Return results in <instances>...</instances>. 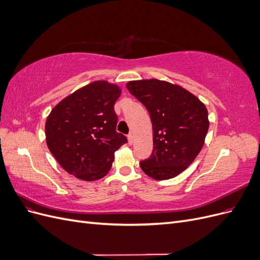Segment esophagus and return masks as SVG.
I'll list each match as a JSON object with an SVG mask.
<instances>
[{"instance_id":"obj_1","label":"esophagus","mask_w":260,"mask_h":260,"mask_svg":"<svg viewBox=\"0 0 260 260\" xmlns=\"http://www.w3.org/2000/svg\"><path fill=\"white\" fill-rule=\"evenodd\" d=\"M128 142H129L130 145L133 143V136H132V133H129V135H128Z\"/></svg>"}]
</instances>
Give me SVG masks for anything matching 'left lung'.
<instances>
[{"mask_svg": "<svg viewBox=\"0 0 260 260\" xmlns=\"http://www.w3.org/2000/svg\"><path fill=\"white\" fill-rule=\"evenodd\" d=\"M127 89L151 116L154 148L141 161L145 174L155 180L177 177L194 161L209 128L206 106L178 84L157 79L129 81Z\"/></svg>", "mask_w": 260, "mask_h": 260, "instance_id": "obj_1", "label": "left lung"}]
</instances>
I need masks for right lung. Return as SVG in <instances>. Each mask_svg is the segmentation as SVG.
<instances>
[{
    "label": "right lung",
    "mask_w": 260,
    "mask_h": 260,
    "mask_svg": "<svg viewBox=\"0 0 260 260\" xmlns=\"http://www.w3.org/2000/svg\"><path fill=\"white\" fill-rule=\"evenodd\" d=\"M119 86L94 81L75 91L55 106L45 122L46 144L68 174L84 181L105 177L114 153L127 138L116 131L114 105Z\"/></svg>",
    "instance_id": "add662e5"
}]
</instances>
